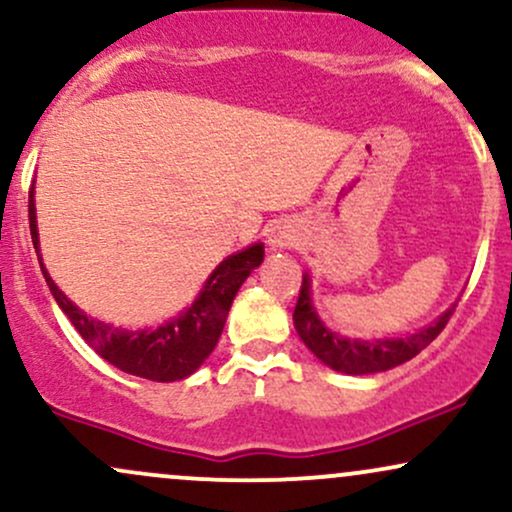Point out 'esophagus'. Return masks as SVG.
Here are the masks:
<instances>
[{"label":"esophagus","instance_id":"1","mask_svg":"<svg viewBox=\"0 0 512 512\" xmlns=\"http://www.w3.org/2000/svg\"><path fill=\"white\" fill-rule=\"evenodd\" d=\"M272 248L281 250V248H289V245H293V240H296V236H291V231H286V228H276V231H272Z\"/></svg>","mask_w":512,"mask_h":512}]
</instances>
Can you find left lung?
Here are the masks:
<instances>
[{
    "label": "left lung",
    "instance_id": "left-lung-1",
    "mask_svg": "<svg viewBox=\"0 0 512 512\" xmlns=\"http://www.w3.org/2000/svg\"><path fill=\"white\" fill-rule=\"evenodd\" d=\"M452 313H455V308H450L448 313L440 315L436 322H431L424 330L402 339H375V342L344 339L339 337V334L327 330L320 322V317L315 315L313 303H310V279L303 276L296 310H293V325H296V332L301 334L303 344L308 346L325 366L339 370V373L368 375L380 373V370H390L399 366V363H407L409 358H414L419 351H424L426 346L445 330Z\"/></svg>",
    "mask_w": 512,
    "mask_h": 512
}]
</instances>
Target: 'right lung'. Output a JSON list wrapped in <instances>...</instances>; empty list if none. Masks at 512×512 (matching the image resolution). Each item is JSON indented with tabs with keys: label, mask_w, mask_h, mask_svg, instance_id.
Masks as SVG:
<instances>
[{
	"label": "right lung",
	"mask_w": 512,
	"mask_h": 512,
	"mask_svg": "<svg viewBox=\"0 0 512 512\" xmlns=\"http://www.w3.org/2000/svg\"><path fill=\"white\" fill-rule=\"evenodd\" d=\"M28 221H31V238L38 248V228H35V202L33 187L28 192ZM40 260V255H38ZM264 260V248L260 243L252 248L231 255L223 260L214 274L209 276L202 293L185 315L175 317L156 330H122V327L105 325L81 313L64 293L57 289L55 281L43 269L50 293L55 296L62 313L76 327V332L84 337V342L96 351L98 356L113 363L115 368L125 370L129 375L156 380V383H173L192 375L207 361L226 325L228 310L243 281L248 279L255 267Z\"/></svg>",
	"instance_id": "1"
}]
</instances>
